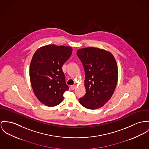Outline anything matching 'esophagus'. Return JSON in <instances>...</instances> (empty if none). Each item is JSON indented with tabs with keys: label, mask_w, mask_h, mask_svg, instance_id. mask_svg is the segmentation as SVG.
Returning a JSON list of instances; mask_svg holds the SVG:
<instances>
[{
	"label": "esophagus",
	"mask_w": 149,
	"mask_h": 149,
	"mask_svg": "<svg viewBox=\"0 0 149 149\" xmlns=\"http://www.w3.org/2000/svg\"><path fill=\"white\" fill-rule=\"evenodd\" d=\"M75 88H76V86H75V85H74V86H70V89H71V90H74Z\"/></svg>",
	"instance_id": "obj_1"
}]
</instances>
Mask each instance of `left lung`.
<instances>
[{"instance_id": "left-lung-1", "label": "left lung", "mask_w": 149, "mask_h": 149, "mask_svg": "<svg viewBox=\"0 0 149 149\" xmlns=\"http://www.w3.org/2000/svg\"><path fill=\"white\" fill-rule=\"evenodd\" d=\"M77 54L85 72L86 94L79 103L89 109L101 108L111 99L117 83L115 57L110 52L93 47L80 49Z\"/></svg>"}]
</instances>
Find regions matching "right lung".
I'll return each instance as SVG.
<instances>
[{
    "mask_svg": "<svg viewBox=\"0 0 149 149\" xmlns=\"http://www.w3.org/2000/svg\"><path fill=\"white\" fill-rule=\"evenodd\" d=\"M71 47L47 45L38 49L32 59L29 76L34 95L47 107L56 106L69 90L62 66L70 57Z\"/></svg>",
    "mask_w": 149,
    "mask_h": 149,
    "instance_id": "right-lung-1",
    "label": "right lung"
}]
</instances>
